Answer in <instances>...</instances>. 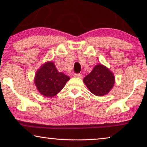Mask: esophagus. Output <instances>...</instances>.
Wrapping results in <instances>:
<instances>
[{"instance_id": "34e87169", "label": "esophagus", "mask_w": 147, "mask_h": 147, "mask_svg": "<svg viewBox=\"0 0 147 147\" xmlns=\"http://www.w3.org/2000/svg\"><path fill=\"white\" fill-rule=\"evenodd\" d=\"M74 77L82 78V74H74Z\"/></svg>"}]
</instances>
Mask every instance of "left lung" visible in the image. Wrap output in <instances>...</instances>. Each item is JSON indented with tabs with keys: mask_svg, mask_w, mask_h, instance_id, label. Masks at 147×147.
<instances>
[{
	"mask_svg": "<svg viewBox=\"0 0 147 147\" xmlns=\"http://www.w3.org/2000/svg\"><path fill=\"white\" fill-rule=\"evenodd\" d=\"M83 82L90 92L97 96H103L112 89L115 83V77L107 67L98 64L84 78Z\"/></svg>",
	"mask_w": 147,
	"mask_h": 147,
	"instance_id": "left-lung-1",
	"label": "left lung"
}]
</instances>
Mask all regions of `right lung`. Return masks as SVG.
I'll list each match as a JSON object with an SVG mask.
<instances>
[{
  "mask_svg": "<svg viewBox=\"0 0 147 147\" xmlns=\"http://www.w3.org/2000/svg\"><path fill=\"white\" fill-rule=\"evenodd\" d=\"M69 79V76L58 71L53 62L50 61L38 69L34 82L41 95L51 98L57 95Z\"/></svg>",
  "mask_w": 147,
  "mask_h": 147,
  "instance_id": "add662e5",
  "label": "right lung"
}]
</instances>
